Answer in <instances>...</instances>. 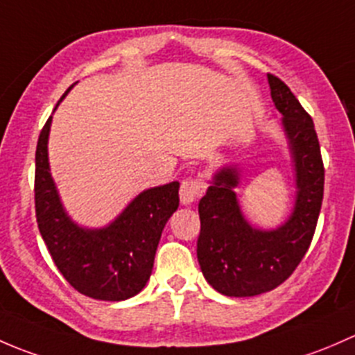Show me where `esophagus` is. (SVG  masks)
Returning a JSON list of instances; mask_svg holds the SVG:
<instances>
[{
	"label": "esophagus",
	"instance_id": "34e87169",
	"mask_svg": "<svg viewBox=\"0 0 355 355\" xmlns=\"http://www.w3.org/2000/svg\"><path fill=\"white\" fill-rule=\"evenodd\" d=\"M207 191V182L202 178H186L181 182V189H179V198L182 205H191L193 202L200 198L203 193Z\"/></svg>",
	"mask_w": 355,
	"mask_h": 355
}]
</instances>
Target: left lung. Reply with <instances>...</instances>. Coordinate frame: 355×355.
Instances as JSON below:
<instances>
[{
  "mask_svg": "<svg viewBox=\"0 0 355 355\" xmlns=\"http://www.w3.org/2000/svg\"><path fill=\"white\" fill-rule=\"evenodd\" d=\"M268 85L294 167V208L279 227H254L236 195L239 167L224 166L214 174L198 203L196 254L207 282L229 297H251L286 282L311 244L323 202L324 169L311 116L282 80L268 75Z\"/></svg>",
  "mask_w": 355,
  "mask_h": 355,
  "instance_id": "1",
  "label": "left lung"
}]
</instances>
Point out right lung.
<instances>
[{
  "label": "right lung",
  "instance_id": "add662e5",
  "mask_svg": "<svg viewBox=\"0 0 355 355\" xmlns=\"http://www.w3.org/2000/svg\"><path fill=\"white\" fill-rule=\"evenodd\" d=\"M51 121L53 116L39 135L34 188L35 217L51 258L80 294L98 301L133 297L150 279L160 236L179 207V182L141 191L105 227H82L64 210L51 176L47 157Z\"/></svg>",
  "mask_w": 355,
  "mask_h": 355
}]
</instances>
